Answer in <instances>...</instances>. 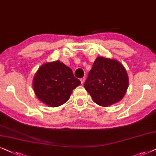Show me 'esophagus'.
Returning <instances> with one entry per match:
<instances>
[{
    "instance_id": "obj_1",
    "label": "esophagus",
    "mask_w": 156,
    "mask_h": 156,
    "mask_svg": "<svg viewBox=\"0 0 156 156\" xmlns=\"http://www.w3.org/2000/svg\"><path fill=\"white\" fill-rule=\"evenodd\" d=\"M85 80H86V78H83L80 79V82H81L82 84H83L85 83Z\"/></svg>"
}]
</instances>
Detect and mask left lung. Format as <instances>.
Listing matches in <instances>:
<instances>
[{
  "instance_id": "obj_1",
  "label": "left lung",
  "mask_w": 156,
  "mask_h": 156,
  "mask_svg": "<svg viewBox=\"0 0 156 156\" xmlns=\"http://www.w3.org/2000/svg\"><path fill=\"white\" fill-rule=\"evenodd\" d=\"M126 68L114 59L98 57L84 83L93 102L107 107L119 102L128 88Z\"/></svg>"
}]
</instances>
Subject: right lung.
I'll use <instances>...</instances> for the list:
<instances>
[{"mask_svg": "<svg viewBox=\"0 0 156 156\" xmlns=\"http://www.w3.org/2000/svg\"><path fill=\"white\" fill-rule=\"evenodd\" d=\"M80 84L71 68L59 61L41 66L33 80L37 98L50 107H58L67 102L73 90Z\"/></svg>", "mask_w": 156, "mask_h": 156, "instance_id": "add662e5", "label": "right lung"}]
</instances>
